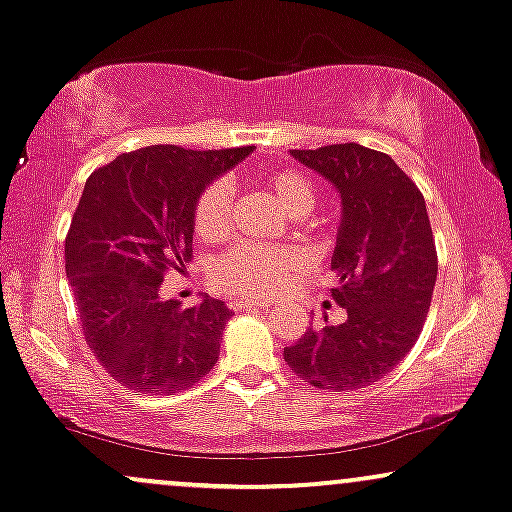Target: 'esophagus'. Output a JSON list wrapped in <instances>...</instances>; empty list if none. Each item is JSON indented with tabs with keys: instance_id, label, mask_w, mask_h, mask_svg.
<instances>
[{
	"instance_id": "34e87169",
	"label": "esophagus",
	"mask_w": 512,
	"mask_h": 512,
	"mask_svg": "<svg viewBox=\"0 0 512 512\" xmlns=\"http://www.w3.org/2000/svg\"><path fill=\"white\" fill-rule=\"evenodd\" d=\"M269 301H235L233 308H238V311H262V308H267Z\"/></svg>"
}]
</instances>
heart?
I'll list each match as a JSON object with an SVG mask.
<instances>
[{
    "label": "heart",
    "mask_w": 512,
    "mask_h": 512,
    "mask_svg": "<svg viewBox=\"0 0 512 512\" xmlns=\"http://www.w3.org/2000/svg\"><path fill=\"white\" fill-rule=\"evenodd\" d=\"M262 184L274 194L289 216H308L316 206L318 189L301 170H272L262 174ZM233 194L226 182H211L194 204V233L201 240H218L226 235ZM299 267V257L291 250L265 245H238L218 257L211 267V282L223 294L238 299H265L284 289L286 279Z\"/></svg>",
    "instance_id": "obj_1"
}]
</instances>
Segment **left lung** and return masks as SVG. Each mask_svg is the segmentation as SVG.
I'll return each mask as SVG.
<instances>
[{
  "label": "left lung",
  "mask_w": 512,
  "mask_h": 512,
  "mask_svg": "<svg viewBox=\"0 0 512 512\" xmlns=\"http://www.w3.org/2000/svg\"><path fill=\"white\" fill-rule=\"evenodd\" d=\"M335 184L342 201L330 296L345 323L308 328L284 362L316 389H364L411 352L437 279V250L425 199L386 153L359 143L291 150Z\"/></svg>",
  "instance_id": "8db88e82"
}]
</instances>
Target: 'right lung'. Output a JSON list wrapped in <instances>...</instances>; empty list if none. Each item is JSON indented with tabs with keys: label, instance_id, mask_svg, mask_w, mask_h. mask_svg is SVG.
<instances>
[{
	"label": "right lung",
	"instance_id": "right-lung-1",
	"mask_svg": "<svg viewBox=\"0 0 512 512\" xmlns=\"http://www.w3.org/2000/svg\"><path fill=\"white\" fill-rule=\"evenodd\" d=\"M247 148L148 145L89 174L65 238V272L89 350L121 386L172 396L216 367L230 308L160 299L170 269L192 262L194 204Z\"/></svg>",
	"mask_w": 512,
	"mask_h": 512
}]
</instances>
